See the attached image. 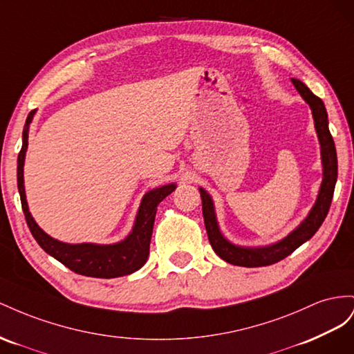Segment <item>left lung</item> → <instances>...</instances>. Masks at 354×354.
I'll use <instances>...</instances> for the list:
<instances>
[{
  "instance_id": "1",
  "label": "left lung",
  "mask_w": 354,
  "mask_h": 354,
  "mask_svg": "<svg viewBox=\"0 0 354 354\" xmlns=\"http://www.w3.org/2000/svg\"><path fill=\"white\" fill-rule=\"evenodd\" d=\"M295 88L302 96V99L310 105L313 120H315L316 133L320 142V153H322V165H323V179L319 189V196L315 206L311 207L307 218L301 222V224L288 234L285 239H281L277 243H272L270 246L262 248H245L237 246L228 241L218 227V221L215 215L214 201L210 196L206 193L203 188H200L201 196V209H203V218H205V227L207 231V237L212 245V249L215 254L227 261L228 264L240 266V267H266L276 264L290 255L292 252L298 249L302 243H306L325 221L329 207L332 196H334V189L337 184L338 176V161H337V151L335 144L328 127V113L325 104L322 99L316 95L311 93V90L297 78H292Z\"/></svg>"
}]
</instances>
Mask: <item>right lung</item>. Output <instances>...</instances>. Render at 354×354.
<instances>
[{
	"label": "right lung",
	"instance_id": "right-lung-1",
	"mask_svg": "<svg viewBox=\"0 0 354 354\" xmlns=\"http://www.w3.org/2000/svg\"><path fill=\"white\" fill-rule=\"evenodd\" d=\"M35 111L37 109L31 111V113L28 114L22 133V149H20L17 157V188L29 231L32 233L37 243L41 246L50 257H53L59 262H62L65 267L73 270L77 274L99 279H113L132 274V272L142 267L148 259L149 241L151 236H153L157 206L161 200L166 198L171 193V191H175L176 184H169L148 191L142 201H140L132 233H130L124 240L118 241V243L69 245L50 237L38 227L32 215L29 214L24 185V165L25 154L28 149V130L34 118Z\"/></svg>",
	"mask_w": 354,
	"mask_h": 354
}]
</instances>
